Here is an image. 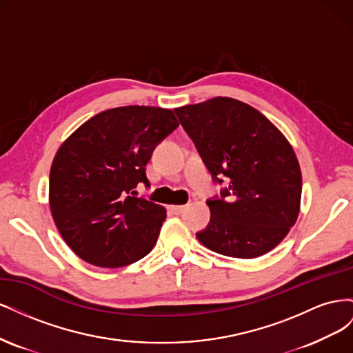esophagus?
Wrapping results in <instances>:
<instances>
[{
    "label": "esophagus",
    "mask_w": 353,
    "mask_h": 353,
    "mask_svg": "<svg viewBox=\"0 0 353 353\" xmlns=\"http://www.w3.org/2000/svg\"><path fill=\"white\" fill-rule=\"evenodd\" d=\"M169 210L174 213V215H181V213H183L184 210H185V206H179V205H172V206H169Z\"/></svg>",
    "instance_id": "34e87169"
}]
</instances>
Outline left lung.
<instances>
[{"label": "left lung", "mask_w": 353, "mask_h": 353, "mask_svg": "<svg viewBox=\"0 0 353 353\" xmlns=\"http://www.w3.org/2000/svg\"><path fill=\"white\" fill-rule=\"evenodd\" d=\"M219 194L208 200L210 222L196 236L208 249L252 259L272 250L299 215L302 174L292 145L243 101L215 97L174 110Z\"/></svg>", "instance_id": "1"}]
</instances>
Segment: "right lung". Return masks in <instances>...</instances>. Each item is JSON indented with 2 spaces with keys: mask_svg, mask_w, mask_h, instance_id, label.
<instances>
[{
  "mask_svg": "<svg viewBox=\"0 0 353 353\" xmlns=\"http://www.w3.org/2000/svg\"><path fill=\"white\" fill-rule=\"evenodd\" d=\"M178 125L172 110L125 105L95 114L61 144L50 170V208L81 259L119 268L153 249L166 210L137 197L135 187H150L145 165Z\"/></svg>",
  "mask_w": 353,
  "mask_h": 353,
  "instance_id": "add662e5",
  "label": "right lung"
}]
</instances>
